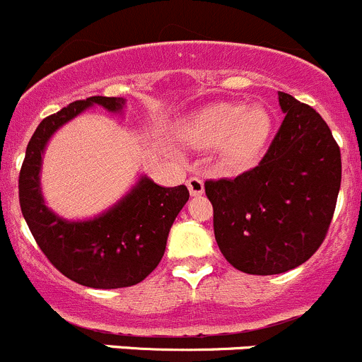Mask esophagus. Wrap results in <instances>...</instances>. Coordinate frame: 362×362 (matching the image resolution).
Here are the masks:
<instances>
[{
  "label": "esophagus",
  "instance_id": "esophagus-1",
  "mask_svg": "<svg viewBox=\"0 0 362 362\" xmlns=\"http://www.w3.org/2000/svg\"><path fill=\"white\" fill-rule=\"evenodd\" d=\"M186 186H188L189 193H192L193 197H199L204 193V181L200 180V177L192 176L188 181H186Z\"/></svg>",
  "mask_w": 362,
  "mask_h": 362
}]
</instances>
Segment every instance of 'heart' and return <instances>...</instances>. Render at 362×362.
<instances>
[{"label": "heart", "instance_id": "1", "mask_svg": "<svg viewBox=\"0 0 362 362\" xmlns=\"http://www.w3.org/2000/svg\"><path fill=\"white\" fill-rule=\"evenodd\" d=\"M270 127V115L263 107L216 103L189 118L186 137L197 146H218L223 162L240 169L262 153Z\"/></svg>", "mask_w": 362, "mask_h": 362}]
</instances>
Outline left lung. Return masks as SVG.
<instances>
[{
  "mask_svg": "<svg viewBox=\"0 0 362 362\" xmlns=\"http://www.w3.org/2000/svg\"><path fill=\"white\" fill-rule=\"evenodd\" d=\"M286 117L259 163L232 180H207L219 251L244 274L305 263L329 230L341 182L340 146L308 104L279 92Z\"/></svg>",
  "mask_w": 362,
  "mask_h": 362,
  "instance_id": "8db88e82",
  "label": "left lung"
}]
</instances>
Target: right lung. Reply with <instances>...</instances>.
I'll use <instances>...</instances> for the list:
<instances>
[{"label": "right lung", "mask_w": 362, "mask_h": 362, "mask_svg": "<svg viewBox=\"0 0 362 362\" xmlns=\"http://www.w3.org/2000/svg\"><path fill=\"white\" fill-rule=\"evenodd\" d=\"M92 104L118 111L125 100L94 95L43 118L25 150L18 202L38 247L62 275L87 288H129L144 281L160 263L170 226L189 192L185 185L163 188L143 177L120 204L90 221H64L48 211L40 189L45 144L59 127Z\"/></svg>", "instance_id": "right-lung-1"}]
</instances>
